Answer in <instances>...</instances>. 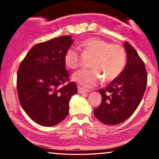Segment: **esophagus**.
Wrapping results in <instances>:
<instances>
[{
  "mask_svg": "<svg viewBox=\"0 0 159 159\" xmlns=\"http://www.w3.org/2000/svg\"><path fill=\"white\" fill-rule=\"evenodd\" d=\"M78 92L79 93H84L90 92V90H86V89L82 88V87H80V86H78Z\"/></svg>",
  "mask_w": 159,
  "mask_h": 159,
  "instance_id": "34e87169",
  "label": "esophagus"
}]
</instances>
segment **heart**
I'll list each match as a JSON object with an SVG mask.
<instances>
[{"instance_id": "b5f03b06", "label": "heart", "mask_w": 159, "mask_h": 159, "mask_svg": "<svg viewBox=\"0 0 159 159\" xmlns=\"http://www.w3.org/2000/svg\"><path fill=\"white\" fill-rule=\"evenodd\" d=\"M78 48L84 56H92L88 66L91 69H81L73 75L74 81L84 87H93L102 80L111 81L123 72L126 63L124 48L117 44H111L98 37L87 38L80 43ZM64 63L71 69H75L80 64V54L74 48L65 52Z\"/></svg>"}]
</instances>
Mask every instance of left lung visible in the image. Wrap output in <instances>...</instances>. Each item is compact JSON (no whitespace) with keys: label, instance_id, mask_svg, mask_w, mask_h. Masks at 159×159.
Returning a JSON list of instances; mask_svg holds the SVG:
<instances>
[{"label":"left lung","instance_id":"8db88e82","mask_svg":"<svg viewBox=\"0 0 159 159\" xmlns=\"http://www.w3.org/2000/svg\"><path fill=\"white\" fill-rule=\"evenodd\" d=\"M127 63L123 72L105 89L98 91L102 103L93 112L104 124L116 125L132 116L141 101L147 84L145 65L137 51L128 42L124 43Z\"/></svg>","mask_w":159,"mask_h":159}]
</instances>
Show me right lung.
I'll return each instance as SVG.
<instances>
[{"label":"right lung","instance_id":"add662e5","mask_svg":"<svg viewBox=\"0 0 159 159\" xmlns=\"http://www.w3.org/2000/svg\"><path fill=\"white\" fill-rule=\"evenodd\" d=\"M72 43L71 36L38 43L20 63L16 86L20 104L39 125L52 126L63 121L71 97L77 93L76 84L69 82L63 60Z\"/></svg>","mask_w":159,"mask_h":159}]
</instances>
